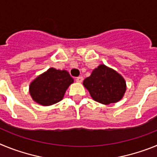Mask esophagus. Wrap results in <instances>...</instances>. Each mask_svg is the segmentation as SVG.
<instances>
[{"instance_id":"obj_1","label":"esophagus","mask_w":157,"mask_h":157,"mask_svg":"<svg viewBox=\"0 0 157 157\" xmlns=\"http://www.w3.org/2000/svg\"><path fill=\"white\" fill-rule=\"evenodd\" d=\"M82 80H83L82 76H78V77L76 78V82H82Z\"/></svg>"}]
</instances>
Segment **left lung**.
<instances>
[{
	"label": "left lung",
	"instance_id": "8db88e82",
	"mask_svg": "<svg viewBox=\"0 0 157 157\" xmlns=\"http://www.w3.org/2000/svg\"><path fill=\"white\" fill-rule=\"evenodd\" d=\"M94 101L104 105L116 103L122 99L126 91V82L120 74L104 64L93 71L83 81Z\"/></svg>",
	"mask_w": 157,
	"mask_h": 157
}]
</instances>
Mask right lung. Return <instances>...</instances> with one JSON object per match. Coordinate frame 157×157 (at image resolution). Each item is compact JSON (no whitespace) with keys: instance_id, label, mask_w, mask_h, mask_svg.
Instances as JSON below:
<instances>
[{"instance_id":"right-lung-1","label":"right lung","mask_w":157,"mask_h":157,"mask_svg":"<svg viewBox=\"0 0 157 157\" xmlns=\"http://www.w3.org/2000/svg\"><path fill=\"white\" fill-rule=\"evenodd\" d=\"M73 82L67 71L51 67L30 83V94L37 103L43 106L52 105L63 99L67 89Z\"/></svg>"}]
</instances>
